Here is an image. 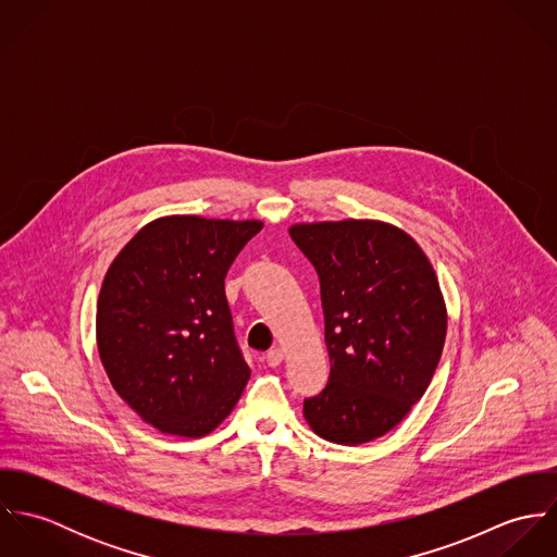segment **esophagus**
<instances>
[{"mask_svg": "<svg viewBox=\"0 0 557 557\" xmlns=\"http://www.w3.org/2000/svg\"><path fill=\"white\" fill-rule=\"evenodd\" d=\"M283 360H285V351H283L281 347H272V349L265 354V362H268L270 367H278Z\"/></svg>", "mask_w": 557, "mask_h": 557, "instance_id": "34e87169", "label": "esophagus"}]
</instances>
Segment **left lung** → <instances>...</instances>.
Instances as JSON below:
<instances>
[{
	"instance_id": "8db88e82",
	"label": "left lung",
	"mask_w": 557,
	"mask_h": 557,
	"mask_svg": "<svg viewBox=\"0 0 557 557\" xmlns=\"http://www.w3.org/2000/svg\"><path fill=\"white\" fill-rule=\"evenodd\" d=\"M319 274L330 380L305 400L319 437L358 446L411 411L440 364L448 311L437 274L407 232L373 219L296 223Z\"/></svg>"
}]
</instances>
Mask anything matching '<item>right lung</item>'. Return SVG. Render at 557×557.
<instances>
[{"mask_svg":"<svg viewBox=\"0 0 557 557\" xmlns=\"http://www.w3.org/2000/svg\"><path fill=\"white\" fill-rule=\"evenodd\" d=\"M261 221L171 214L144 225L111 261L96 345L115 393L160 433L203 437L250 377L225 276Z\"/></svg>","mask_w":557,"mask_h":557,"instance_id":"right-lung-1","label":"right lung"}]
</instances>
